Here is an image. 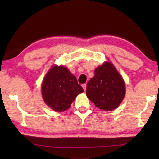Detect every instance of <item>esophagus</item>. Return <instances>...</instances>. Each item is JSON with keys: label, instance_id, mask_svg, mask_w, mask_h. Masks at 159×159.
I'll return each instance as SVG.
<instances>
[{"label": "esophagus", "instance_id": "esophagus-1", "mask_svg": "<svg viewBox=\"0 0 159 159\" xmlns=\"http://www.w3.org/2000/svg\"><path fill=\"white\" fill-rule=\"evenodd\" d=\"M82 87L83 88V90H84V91H85L86 90V84H85V83H84V84L82 85Z\"/></svg>", "mask_w": 159, "mask_h": 159}]
</instances>
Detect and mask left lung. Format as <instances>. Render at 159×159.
<instances>
[{
  "label": "left lung",
  "mask_w": 159,
  "mask_h": 159,
  "mask_svg": "<svg viewBox=\"0 0 159 159\" xmlns=\"http://www.w3.org/2000/svg\"><path fill=\"white\" fill-rule=\"evenodd\" d=\"M125 95V83L111 62H104L95 70L88 82L86 95L99 109L112 111L120 105Z\"/></svg>",
  "instance_id": "left-lung-1"
}]
</instances>
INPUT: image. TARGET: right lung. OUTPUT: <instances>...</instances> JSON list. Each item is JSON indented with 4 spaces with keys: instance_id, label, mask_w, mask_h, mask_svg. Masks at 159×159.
<instances>
[{
    "instance_id": "right-lung-1",
    "label": "right lung",
    "mask_w": 159,
    "mask_h": 159,
    "mask_svg": "<svg viewBox=\"0 0 159 159\" xmlns=\"http://www.w3.org/2000/svg\"><path fill=\"white\" fill-rule=\"evenodd\" d=\"M83 92L76 76L63 66L54 65L45 75L41 85L45 103L57 112L68 109L76 96Z\"/></svg>"
}]
</instances>
